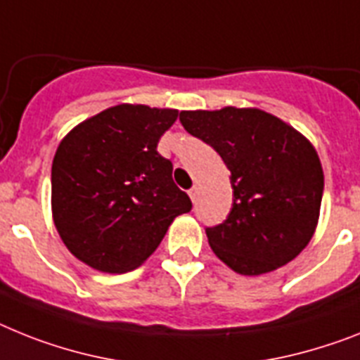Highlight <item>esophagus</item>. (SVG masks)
<instances>
[{
	"mask_svg": "<svg viewBox=\"0 0 360 360\" xmlns=\"http://www.w3.org/2000/svg\"><path fill=\"white\" fill-rule=\"evenodd\" d=\"M188 195H190V199H192V201H198V195H199V188L198 186H192V188L188 190Z\"/></svg>",
	"mask_w": 360,
	"mask_h": 360,
	"instance_id": "34e87169",
	"label": "esophagus"
}]
</instances>
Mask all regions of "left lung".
Wrapping results in <instances>:
<instances>
[{"label":"left lung","instance_id":"8db88e82","mask_svg":"<svg viewBox=\"0 0 360 360\" xmlns=\"http://www.w3.org/2000/svg\"><path fill=\"white\" fill-rule=\"evenodd\" d=\"M179 120L231 170V214L207 229L214 255L245 276L271 273L297 258L315 234L324 192L313 144L256 108L181 111Z\"/></svg>","mask_w":360,"mask_h":360}]
</instances>
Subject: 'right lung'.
<instances>
[{
  "label": "right lung",
  "instance_id": "obj_1",
  "mask_svg": "<svg viewBox=\"0 0 360 360\" xmlns=\"http://www.w3.org/2000/svg\"><path fill=\"white\" fill-rule=\"evenodd\" d=\"M177 110L119 104L62 139L51 172V205L71 255L102 273L146 262L192 201L172 179L157 143Z\"/></svg>",
  "mask_w": 360,
  "mask_h": 360
}]
</instances>
